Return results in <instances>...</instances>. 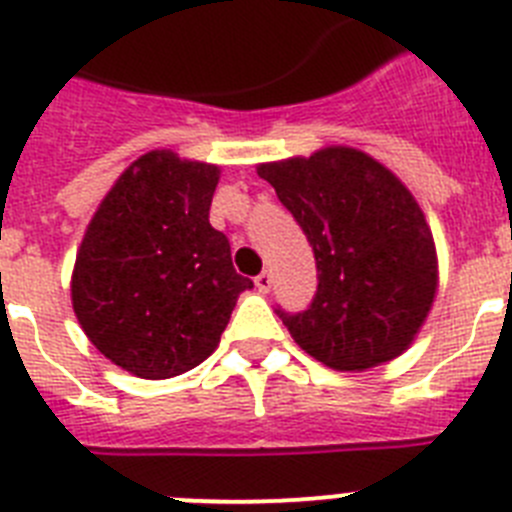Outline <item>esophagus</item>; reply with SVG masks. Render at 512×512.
Listing matches in <instances>:
<instances>
[{
    "label": "esophagus",
    "instance_id": "esophagus-1",
    "mask_svg": "<svg viewBox=\"0 0 512 512\" xmlns=\"http://www.w3.org/2000/svg\"><path fill=\"white\" fill-rule=\"evenodd\" d=\"M271 282H274V279H271V271H261L259 277H256V287H259L261 295H266V292H269Z\"/></svg>",
    "mask_w": 512,
    "mask_h": 512
}]
</instances>
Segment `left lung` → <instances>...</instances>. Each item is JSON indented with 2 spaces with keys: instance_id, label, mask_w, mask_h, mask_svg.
Wrapping results in <instances>:
<instances>
[{
  "instance_id": "obj_1",
  "label": "left lung",
  "mask_w": 512,
  "mask_h": 512,
  "mask_svg": "<svg viewBox=\"0 0 512 512\" xmlns=\"http://www.w3.org/2000/svg\"><path fill=\"white\" fill-rule=\"evenodd\" d=\"M259 176L315 253L318 289L307 310L277 305L297 346L338 372L400 356L436 297V248L413 194L354 148L261 164Z\"/></svg>"
}]
</instances>
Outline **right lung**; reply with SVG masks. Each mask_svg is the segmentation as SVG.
I'll use <instances>...</instances> for the list:
<instances>
[{
	"instance_id": "1",
	"label": "right lung",
	"mask_w": 512,
	"mask_h": 512,
	"mask_svg": "<svg viewBox=\"0 0 512 512\" xmlns=\"http://www.w3.org/2000/svg\"><path fill=\"white\" fill-rule=\"evenodd\" d=\"M220 169L171 151L140 156L117 179L76 256L71 300L89 341L143 379L207 359L235 300L253 289L210 225Z\"/></svg>"
}]
</instances>
